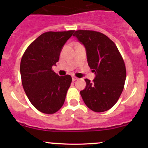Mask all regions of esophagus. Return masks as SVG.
Instances as JSON below:
<instances>
[{"instance_id":"34e87169","label":"esophagus","mask_w":148,"mask_h":148,"mask_svg":"<svg viewBox=\"0 0 148 148\" xmlns=\"http://www.w3.org/2000/svg\"><path fill=\"white\" fill-rule=\"evenodd\" d=\"M78 79H78L76 76H72V81H75L76 80H78Z\"/></svg>"}]
</instances>
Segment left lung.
<instances>
[{
    "instance_id": "obj_1",
    "label": "left lung",
    "mask_w": 148,
    "mask_h": 148,
    "mask_svg": "<svg viewBox=\"0 0 148 148\" xmlns=\"http://www.w3.org/2000/svg\"><path fill=\"white\" fill-rule=\"evenodd\" d=\"M73 36L85 46L88 63L96 76L92 82L86 79V88L80 92L92 111L109 110L122 94L126 79V67L116 45L104 34L95 30H76Z\"/></svg>"
}]
</instances>
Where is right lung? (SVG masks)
I'll return each instance as SVG.
<instances>
[{
	"instance_id": "add662e5",
	"label": "right lung",
	"mask_w": 148,
	"mask_h": 148,
	"mask_svg": "<svg viewBox=\"0 0 148 148\" xmlns=\"http://www.w3.org/2000/svg\"><path fill=\"white\" fill-rule=\"evenodd\" d=\"M74 32H46L28 46L21 58L23 90L30 103L43 113L53 114L64 104L72 77L58 76L52 66L58 62L61 49Z\"/></svg>"
}]
</instances>
